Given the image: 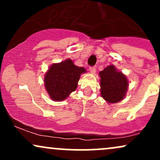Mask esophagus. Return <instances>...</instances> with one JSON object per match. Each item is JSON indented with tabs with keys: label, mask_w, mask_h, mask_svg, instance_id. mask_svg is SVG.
<instances>
[{
	"label": "esophagus",
	"mask_w": 160,
	"mask_h": 160,
	"mask_svg": "<svg viewBox=\"0 0 160 160\" xmlns=\"http://www.w3.org/2000/svg\"><path fill=\"white\" fill-rule=\"evenodd\" d=\"M89 71H90L92 74H95V71H96V68L95 67H90L89 68Z\"/></svg>",
	"instance_id": "34e87169"
}]
</instances>
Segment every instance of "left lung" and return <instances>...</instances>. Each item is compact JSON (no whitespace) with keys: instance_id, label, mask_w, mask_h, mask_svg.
Returning a JSON list of instances; mask_svg holds the SVG:
<instances>
[{"instance_id":"left-lung-1","label":"left lung","mask_w":160,"mask_h":160,"mask_svg":"<svg viewBox=\"0 0 160 160\" xmlns=\"http://www.w3.org/2000/svg\"><path fill=\"white\" fill-rule=\"evenodd\" d=\"M101 95L108 103H117L126 96L128 82L126 75L109 65L99 72Z\"/></svg>"}]
</instances>
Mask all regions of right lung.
<instances>
[{
    "mask_svg": "<svg viewBox=\"0 0 160 160\" xmlns=\"http://www.w3.org/2000/svg\"><path fill=\"white\" fill-rule=\"evenodd\" d=\"M86 72L84 68L74 65L70 58L51 65L44 78L45 88L50 98L56 102L67 98L78 88L80 75Z\"/></svg>",
    "mask_w": 160,
    "mask_h": 160,
    "instance_id": "add662e5",
    "label": "right lung"
}]
</instances>
